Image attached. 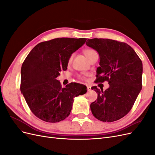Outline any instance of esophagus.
<instances>
[{"label": "esophagus", "instance_id": "1", "mask_svg": "<svg viewBox=\"0 0 155 155\" xmlns=\"http://www.w3.org/2000/svg\"><path fill=\"white\" fill-rule=\"evenodd\" d=\"M87 91H91V86L87 85Z\"/></svg>", "mask_w": 155, "mask_h": 155}]
</instances>
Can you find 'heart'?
Wrapping results in <instances>:
<instances>
[{
	"label": "heart",
	"mask_w": 155,
	"mask_h": 155,
	"mask_svg": "<svg viewBox=\"0 0 155 155\" xmlns=\"http://www.w3.org/2000/svg\"><path fill=\"white\" fill-rule=\"evenodd\" d=\"M83 53H84V54L85 55L87 58L88 60L91 59V58L94 55H95L96 54H97V52L94 50L91 49V48H88V49L85 50H84V51H83ZM72 58H73V55H72L71 56H70V59L68 60V62L69 63L71 62V61L72 59Z\"/></svg>",
	"instance_id": "b5f03b06"
}]
</instances>
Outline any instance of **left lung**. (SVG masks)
Returning <instances> with one entry per match:
<instances>
[{"mask_svg":"<svg viewBox=\"0 0 155 155\" xmlns=\"http://www.w3.org/2000/svg\"><path fill=\"white\" fill-rule=\"evenodd\" d=\"M86 45L99 54L97 82L107 81L105 91L96 86L97 101L91 104L96 118L112 122L123 118L130 110L142 90L143 65L135 51L125 43L109 39H88Z\"/></svg>","mask_w":155,"mask_h":155,"instance_id":"8db88e82","label":"left lung"}]
</instances>
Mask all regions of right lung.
Masks as SVG:
<instances>
[{
  "label": "right lung",
  "mask_w": 155,
  "mask_h": 155,
  "mask_svg": "<svg viewBox=\"0 0 155 155\" xmlns=\"http://www.w3.org/2000/svg\"><path fill=\"white\" fill-rule=\"evenodd\" d=\"M85 38H56L37 45L21 67V91L37 118L50 123L64 120L71 112L75 97L87 91V87L70 83L62 88L56 79L67 69L72 54L85 43Z\"/></svg>",
  "instance_id": "add662e5"
}]
</instances>
